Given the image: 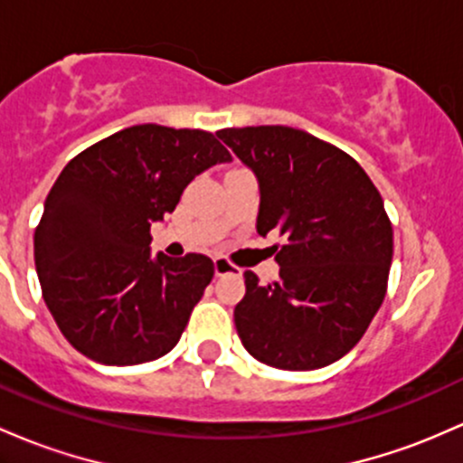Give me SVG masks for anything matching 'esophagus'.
<instances>
[{
    "instance_id": "esophagus-1",
    "label": "esophagus",
    "mask_w": 463,
    "mask_h": 463,
    "mask_svg": "<svg viewBox=\"0 0 463 463\" xmlns=\"http://www.w3.org/2000/svg\"><path fill=\"white\" fill-rule=\"evenodd\" d=\"M215 274L217 277H222V274H240L241 270L237 266H232L231 261H228V259H223V257H215Z\"/></svg>"
}]
</instances>
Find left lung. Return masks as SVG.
Returning <instances> with one entry per match:
<instances>
[{
	"mask_svg": "<svg viewBox=\"0 0 463 463\" xmlns=\"http://www.w3.org/2000/svg\"><path fill=\"white\" fill-rule=\"evenodd\" d=\"M255 171L257 232H277L279 279L246 270L235 307L243 347L259 363L307 372L355 347L384 301L393 228L363 166L338 146L283 125L220 129Z\"/></svg>",
	"mask_w": 463,
	"mask_h": 463,
	"instance_id": "obj_1",
	"label": "left lung"
}]
</instances>
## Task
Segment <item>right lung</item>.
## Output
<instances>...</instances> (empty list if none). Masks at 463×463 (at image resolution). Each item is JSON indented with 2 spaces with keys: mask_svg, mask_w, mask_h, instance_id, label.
Masks as SVG:
<instances>
[{
  "mask_svg": "<svg viewBox=\"0 0 463 463\" xmlns=\"http://www.w3.org/2000/svg\"><path fill=\"white\" fill-rule=\"evenodd\" d=\"M213 134L134 125L74 156L34 228L43 301L76 352L140 364L175 347L215 266L206 255L151 259V223L197 174L228 162Z\"/></svg>",
  "mask_w": 463,
  "mask_h": 463,
  "instance_id": "right-lung-1",
  "label": "right lung"
}]
</instances>
